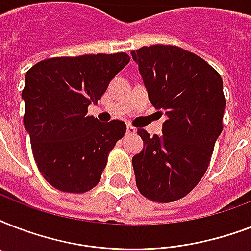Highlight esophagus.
<instances>
[{
  "label": "esophagus",
  "mask_w": 251,
  "mask_h": 251,
  "mask_svg": "<svg viewBox=\"0 0 251 251\" xmlns=\"http://www.w3.org/2000/svg\"><path fill=\"white\" fill-rule=\"evenodd\" d=\"M126 131H127V134H135L137 133V129H135L134 126L127 125V127H126Z\"/></svg>",
  "instance_id": "34e87169"
}]
</instances>
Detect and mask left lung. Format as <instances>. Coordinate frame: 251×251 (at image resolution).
Listing matches in <instances>:
<instances>
[{
	"label": "left lung",
	"instance_id": "8db88e82",
	"mask_svg": "<svg viewBox=\"0 0 251 251\" xmlns=\"http://www.w3.org/2000/svg\"><path fill=\"white\" fill-rule=\"evenodd\" d=\"M131 56L151 104L167 114L160 137L138 129L145 149L133 157L137 187L152 202H175L198 185L210 165L223 130V79L203 58L176 45L142 47Z\"/></svg>",
	"mask_w": 251,
	"mask_h": 251
}]
</instances>
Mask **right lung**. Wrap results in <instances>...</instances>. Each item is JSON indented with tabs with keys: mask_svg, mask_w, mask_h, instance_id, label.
Segmentation results:
<instances>
[{
	"mask_svg": "<svg viewBox=\"0 0 251 251\" xmlns=\"http://www.w3.org/2000/svg\"><path fill=\"white\" fill-rule=\"evenodd\" d=\"M129 61L125 52L53 57L25 74L23 122L37 168L57 190L82 194L101 178L126 124L99 122L87 114L88 105L101 98Z\"/></svg>",
	"mask_w": 251,
	"mask_h": 251,
	"instance_id": "obj_1",
	"label": "right lung"
}]
</instances>
